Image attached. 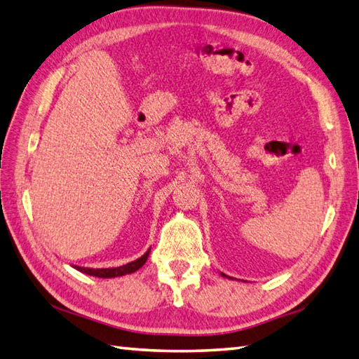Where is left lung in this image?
I'll return each mask as SVG.
<instances>
[{"instance_id":"8db88e82","label":"left lung","mask_w":359,"mask_h":359,"mask_svg":"<svg viewBox=\"0 0 359 359\" xmlns=\"http://www.w3.org/2000/svg\"><path fill=\"white\" fill-rule=\"evenodd\" d=\"M220 274H222V276H223V277H228V276H226V274H224V273H220ZM229 279H232V277H229Z\"/></svg>"}]
</instances>
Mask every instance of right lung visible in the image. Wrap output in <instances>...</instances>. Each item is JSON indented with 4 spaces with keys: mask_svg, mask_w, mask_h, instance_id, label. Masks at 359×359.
<instances>
[{
    "mask_svg": "<svg viewBox=\"0 0 359 359\" xmlns=\"http://www.w3.org/2000/svg\"><path fill=\"white\" fill-rule=\"evenodd\" d=\"M150 254V250L145 252L142 257H139L133 262L127 263V265H122L118 268H85V266H72L76 268L77 271L88 274V276H94V277H102V279H113V277H121V276H126V274H131L137 271L139 268H141L145 262H147V257Z\"/></svg>",
    "mask_w": 359,
    "mask_h": 359,
    "instance_id": "add662e5",
    "label": "right lung"
}]
</instances>
